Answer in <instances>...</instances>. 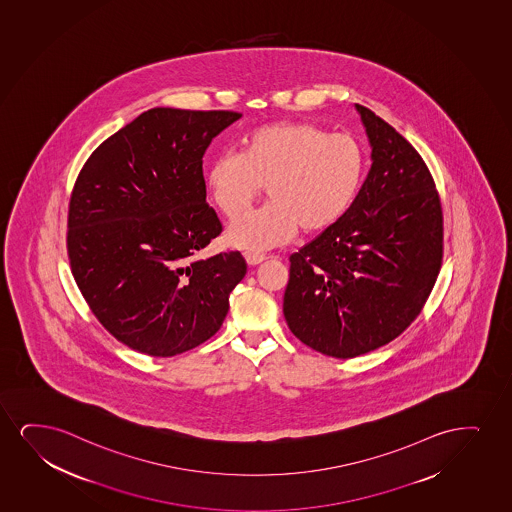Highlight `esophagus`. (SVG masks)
<instances>
[{
  "label": "esophagus",
  "mask_w": 512,
  "mask_h": 512,
  "mask_svg": "<svg viewBox=\"0 0 512 512\" xmlns=\"http://www.w3.org/2000/svg\"><path fill=\"white\" fill-rule=\"evenodd\" d=\"M245 259L246 262H248V266H257V264H260V262H264L267 257L264 255V253L246 252Z\"/></svg>",
  "instance_id": "1"
}]
</instances>
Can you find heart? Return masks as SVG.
Returning a JSON list of instances; mask_svg holds the SVG:
<instances>
[{"label":"heart","mask_w":512,"mask_h":512,"mask_svg":"<svg viewBox=\"0 0 512 512\" xmlns=\"http://www.w3.org/2000/svg\"><path fill=\"white\" fill-rule=\"evenodd\" d=\"M366 153L349 133H330L311 121H276L253 128L243 153L213 160L206 186L226 219L237 220L264 186L272 200L227 231L229 245L262 252L285 245L302 229H332L351 208L363 184Z\"/></svg>","instance_id":"b5f03b06"}]
</instances>
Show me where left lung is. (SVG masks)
<instances>
[{
  "mask_svg": "<svg viewBox=\"0 0 512 512\" xmlns=\"http://www.w3.org/2000/svg\"><path fill=\"white\" fill-rule=\"evenodd\" d=\"M372 168L332 229L290 257L283 314L293 335L332 358H356L412 325L443 260V210L422 156L356 104Z\"/></svg>",
  "mask_w": 512,
  "mask_h": 512,
  "instance_id": "1",
  "label": "left lung"
}]
</instances>
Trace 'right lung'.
Listing matches in <instances>:
<instances>
[{
    "instance_id": "obj_1",
    "label": "right lung",
    "mask_w": 512,
    "mask_h": 512,
    "mask_svg": "<svg viewBox=\"0 0 512 512\" xmlns=\"http://www.w3.org/2000/svg\"><path fill=\"white\" fill-rule=\"evenodd\" d=\"M239 118L154 107L104 140L74 182L71 271L100 325L133 351L170 358L200 346L245 278L239 252L196 259L222 233L203 154Z\"/></svg>"
}]
</instances>
